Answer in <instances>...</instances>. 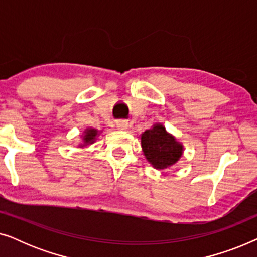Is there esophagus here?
Instances as JSON below:
<instances>
[{"label":"esophagus","instance_id":"1","mask_svg":"<svg viewBox=\"0 0 257 257\" xmlns=\"http://www.w3.org/2000/svg\"><path fill=\"white\" fill-rule=\"evenodd\" d=\"M117 128L118 130H122V131H127V130L130 128V124H128L127 121H124V120L118 121L117 122Z\"/></svg>","mask_w":257,"mask_h":257}]
</instances>
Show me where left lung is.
<instances>
[{"label":"left lung","instance_id":"1","mask_svg":"<svg viewBox=\"0 0 257 257\" xmlns=\"http://www.w3.org/2000/svg\"><path fill=\"white\" fill-rule=\"evenodd\" d=\"M140 145L149 164L159 171L173 166L184 154L182 144L161 122H156L140 135Z\"/></svg>","mask_w":257,"mask_h":257}]
</instances>
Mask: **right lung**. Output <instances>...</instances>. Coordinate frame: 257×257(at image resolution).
Listing matches in <instances>:
<instances>
[{
  "instance_id": "obj_1",
  "label": "right lung",
  "mask_w": 257,
  "mask_h": 257,
  "mask_svg": "<svg viewBox=\"0 0 257 257\" xmlns=\"http://www.w3.org/2000/svg\"><path fill=\"white\" fill-rule=\"evenodd\" d=\"M101 132L103 131H99L97 128L86 127L84 130L83 135L80 136V143L78 144V149H85V147L92 145Z\"/></svg>"
}]
</instances>
